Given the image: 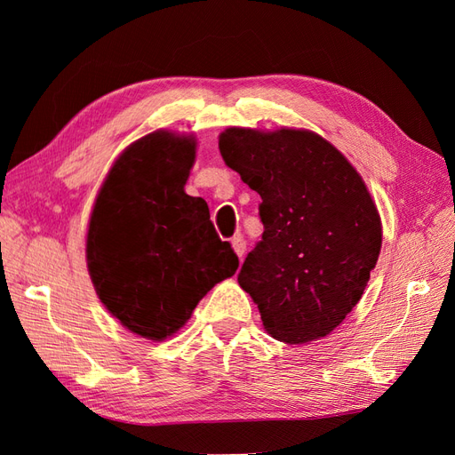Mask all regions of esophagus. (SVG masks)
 I'll list each match as a JSON object with an SVG mask.
<instances>
[{"label":"esophagus","instance_id":"obj_1","mask_svg":"<svg viewBox=\"0 0 455 455\" xmlns=\"http://www.w3.org/2000/svg\"><path fill=\"white\" fill-rule=\"evenodd\" d=\"M231 244H233V251H235V254H237L239 258H243V256H244V252H246V241L243 239V235L233 237Z\"/></svg>","mask_w":455,"mask_h":455}]
</instances>
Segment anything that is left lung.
Here are the masks:
<instances>
[{
	"mask_svg": "<svg viewBox=\"0 0 455 455\" xmlns=\"http://www.w3.org/2000/svg\"><path fill=\"white\" fill-rule=\"evenodd\" d=\"M220 154L261 197L264 233L237 275L261 323L286 343L330 334L359 304L381 249L363 178L309 131L231 127Z\"/></svg>",
	"mask_w": 455,
	"mask_h": 455,
	"instance_id": "8db88e82",
	"label": "left lung"
}]
</instances>
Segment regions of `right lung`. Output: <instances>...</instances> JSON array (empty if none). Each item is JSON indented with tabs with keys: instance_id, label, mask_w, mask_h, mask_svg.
<instances>
[{
	"instance_id": "1",
	"label": "right lung",
	"mask_w": 455,
	"mask_h": 455,
	"mask_svg": "<svg viewBox=\"0 0 455 455\" xmlns=\"http://www.w3.org/2000/svg\"><path fill=\"white\" fill-rule=\"evenodd\" d=\"M196 142L151 132L109 171L87 233V266L106 309L131 332L174 334L239 258L218 237L209 204L184 191Z\"/></svg>"
}]
</instances>
